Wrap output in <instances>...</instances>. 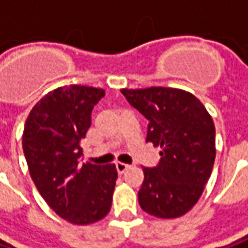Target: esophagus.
<instances>
[{"mask_svg": "<svg viewBox=\"0 0 248 248\" xmlns=\"http://www.w3.org/2000/svg\"><path fill=\"white\" fill-rule=\"evenodd\" d=\"M115 167H116V170H118V173H124L126 169H129L130 165H127V164H124V162H116L115 164Z\"/></svg>", "mask_w": 248, "mask_h": 248, "instance_id": "34e87169", "label": "esophagus"}]
</instances>
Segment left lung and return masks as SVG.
Returning a JSON list of instances; mask_svg holds the SVG:
<instances>
[{
    "mask_svg": "<svg viewBox=\"0 0 248 248\" xmlns=\"http://www.w3.org/2000/svg\"><path fill=\"white\" fill-rule=\"evenodd\" d=\"M127 103L148 121L145 141L161 147V159L143 168L141 210L156 218H178L199 201L215 161V126L193 94L169 87L129 90Z\"/></svg>",
    "mask_w": 248,
    "mask_h": 248,
    "instance_id": "obj_1",
    "label": "left lung"
}]
</instances>
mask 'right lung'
Here are the masks:
<instances>
[{
	"label": "right lung",
	"mask_w": 248,
	"mask_h": 248,
	"mask_svg": "<svg viewBox=\"0 0 248 248\" xmlns=\"http://www.w3.org/2000/svg\"><path fill=\"white\" fill-rule=\"evenodd\" d=\"M104 90L68 86L48 93L27 116L23 153L38 193L61 218L75 225L100 221L111 210L118 172L111 165L81 164V140L92 126Z\"/></svg>",
	"instance_id": "add662e5"
}]
</instances>
